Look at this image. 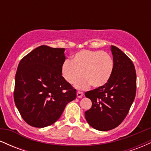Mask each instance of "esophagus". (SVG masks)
I'll return each instance as SVG.
<instances>
[{
    "instance_id": "esophagus-1",
    "label": "esophagus",
    "mask_w": 151,
    "mask_h": 151,
    "mask_svg": "<svg viewBox=\"0 0 151 151\" xmlns=\"http://www.w3.org/2000/svg\"><path fill=\"white\" fill-rule=\"evenodd\" d=\"M83 95H84V93H83L82 92H81V91H77V98H81L83 96Z\"/></svg>"
}]
</instances>
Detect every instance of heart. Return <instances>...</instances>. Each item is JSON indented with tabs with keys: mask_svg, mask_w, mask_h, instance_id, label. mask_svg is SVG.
Here are the masks:
<instances>
[{
	"mask_svg": "<svg viewBox=\"0 0 151 151\" xmlns=\"http://www.w3.org/2000/svg\"><path fill=\"white\" fill-rule=\"evenodd\" d=\"M114 69L112 57L106 52L83 50L74 54L72 62L66 60L62 64L61 72L65 80L78 89H86L91 84L94 88L106 85L110 80Z\"/></svg>",
	"mask_w": 151,
	"mask_h": 151,
	"instance_id": "1",
	"label": "heart"
}]
</instances>
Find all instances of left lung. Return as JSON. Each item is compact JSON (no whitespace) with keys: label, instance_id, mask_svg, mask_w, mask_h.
I'll return each instance as SVG.
<instances>
[{"label":"left lung","instance_id":"obj_1","mask_svg":"<svg viewBox=\"0 0 151 151\" xmlns=\"http://www.w3.org/2000/svg\"><path fill=\"white\" fill-rule=\"evenodd\" d=\"M114 62V72L109 82L101 87L86 91L92 102L85 111L88 124L98 131L115 129L124 120L134 101L136 74L132 61L116 47L111 46Z\"/></svg>","mask_w":151,"mask_h":151}]
</instances>
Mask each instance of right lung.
Returning <instances> with one entry per match:
<instances>
[{
    "instance_id": "obj_1",
    "label": "right lung",
    "mask_w": 151,
    "mask_h": 151,
    "mask_svg": "<svg viewBox=\"0 0 151 151\" xmlns=\"http://www.w3.org/2000/svg\"><path fill=\"white\" fill-rule=\"evenodd\" d=\"M65 48L41 45L22 59L15 74L14 101L27 124L44 128L56 122L77 90L62 76Z\"/></svg>"
}]
</instances>
